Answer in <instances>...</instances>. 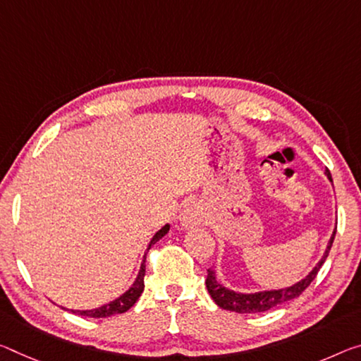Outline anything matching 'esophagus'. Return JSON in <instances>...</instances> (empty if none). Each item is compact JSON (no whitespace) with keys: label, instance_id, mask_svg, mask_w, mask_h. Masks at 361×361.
<instances>
[{"label":"esophagus","instance_id":"obj_1","mask_svg":"<svg viewBox=\"0 0 361 361\" xmlns=\"http://www.w3.org/2000/svg\"><path fill=\"white\" fill-rule=\"evenodd\" d=\"M202 220H204V216L201 214V210H199L196 205H190V207H186L180 214V221L185 228H194V226L201 225Z\"/></svg>","mask_w":361,"mask_h":361}]
</instances>
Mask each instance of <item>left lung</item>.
Here are the masks:
<instances>
[{
  "mask_svg": "<svg viewBox=\"0 0 361 361\" xmlns=\"http://www.w3.org/2000/svg\"><path fill=\"white\" fill-rule=\"evenodd\" d=\"M326 175H328L329 181H333L329 170L326 171ZM334 236H336V230L333 233V236H331L328 247H326V250H324L323 259L318 262V265L314 267L313 270L308 273L304 279H302V281L295 283L294 286H290V288L278 289V290H263V293H255V294L234 293V290L223 288V286L216 281L214 270H207V279H205V286H207L209 294L220 308H225V310L236 312V313L267 312L279 304H284V302L293 300V299H295V297H299L302 293H304L308 286L312 284L313 279L317 278L319 268H322V265L326 260V257H328V254H329L331 245H333V241H334Z\"/></svg>",
  "mask_w": 361,
  "mask_h": 361,
  "instance_id": "8db88e82",
  "label": "left lung"
}]
</instances>
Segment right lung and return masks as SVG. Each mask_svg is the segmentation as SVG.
<instances>
[{
  "label": "right lung",
  "instance_id": "1",
  "mask_svg": "<svg viewBox=\"0 0 361 361\" xmlns=\"http://www.w3.org/2000/svg\"><path fill=\"white\" fill-rule=\"evenodd\" d=\"M169 230H170V226L165 225L162 230H159L156 234H154V238H152V241L149 244V247H147V250H149L151 245L156 244L160 238H164L165 234L169 233ZM145 262H146V255H145V260H142V263H141V268H140L138 276H136V281L127 290V293H125L123 295H120L118 299L112 300L111 304H106L99 308H94V310H71V312L75 314H82V317H90V318H107V317H112V314L125 313L127 310H130V308L136 304V300L140 299L142 290H145V274H146Z\"/></svg>",
  "mask_w": 361,
  "mask_h": 361
}]
</instances>
